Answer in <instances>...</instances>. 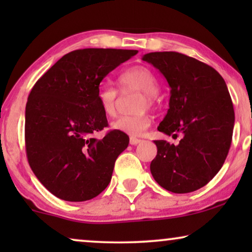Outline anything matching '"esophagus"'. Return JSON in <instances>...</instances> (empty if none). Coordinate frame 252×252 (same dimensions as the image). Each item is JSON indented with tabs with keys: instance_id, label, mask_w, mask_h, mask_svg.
Here are the masks:
<instances>
[{
	"instance_id": "esophagus-1",
	"label": "esophagus",
	"mask_w": 252,
	"mask_h": 252,
	"mask_svg": "<svg viewBox=\"0 0 252 252\" xmlns=\"http://www.w3.org/2000/svg\"><path fill=\"white\" fill-rule=\"evenodd\" d=\"M142 142V140H140V139H136V137H130L129 139V143L132 144V146H136V144H139V143H141Z\"/></svg>"
}]
</instances>
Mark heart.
I'll return each instance as SVG.
<instances>
[{
	"mask_svg": "<svg viewBox=\"0 0 252 252\" xmlns=\"http://www.w3.org/2000/svg\"><path fill=\"white\" fill-rule=\"evenodd\" d=\"M118 82L123 92L140 91L142 97L139 99V109L154 106L156 103V94L158 93V82L153 72L148 67L134 66L124 71L119 75ZM117 97L118 92L110 86L99 88L97 93V102L105 116L113 117L117 111ZM151 118L147 111H142L133 116H120L111 124L112 129L127 134L130 136L142 135L144 130L150 126Z\"/></svg>",
	"mask_w": 252,
	"mask_h": 252,
	"instance_id": "b5f03b06",
	"label": "heart"
}]
</instances>
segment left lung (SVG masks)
Instances as JSON below:
<instances>
[{
  "instance_id": "8db88e82",
  "label": "left lung",
  "mask_w": 252,
  "mask_h": 252,
  "mask_svg": "<svg viewBox=\"0 0 252 252\" xmlns=\"http://www.w3.org/2000/svg\"><path fill=\"white\" fill-rule=\"evenodd\" d=\"M164 75L170 103L158 130L184 137L177 146L154 141L157 155L150 164L158 185L175 194L204 187L222 167L232 143L233 102L226 82L215 68L175 51L142 57Z\"/></svg>"
}]
</instances>
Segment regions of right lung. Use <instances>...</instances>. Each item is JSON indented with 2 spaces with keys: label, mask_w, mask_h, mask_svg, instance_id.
Here are the masks:
<instances>
[{
  "label": "right lung",
  "mask_w": 252,
  "mask_h": 252,
  "mask_svg": "<svg viewBox=\"0 0 252 252\" xmlns=\"http://www.w3.org/2000/svg\"><path fill=\"white\" fill-rule=\"evenodd\" d=\"M137 50L88 48L64 55L34 85L25 110V144L30 166L56 197L84 202L111 181L117 157L129 137L110 130L97 102L99 84Z\"/></svg>",
  "instance_id": "add662e5"
}]
</instances>
